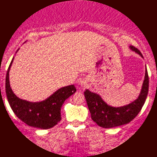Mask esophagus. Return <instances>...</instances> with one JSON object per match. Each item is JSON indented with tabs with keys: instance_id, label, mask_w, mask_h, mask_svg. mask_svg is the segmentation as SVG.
Segmentation results:
<instances>
[{
	"instance_id": "esophagus-1",
	"label": "esophagus",
	"mask_w": 157,
	"mask_h": 157,
	"mask_svg": "<svg viewBox=\"0 0 157 157\" xmlns=\"http://www.w3.org/2000/svg\"><path fill=\"white\" fill-rule=\"evenodd\" d=\"M86 84H87V82L85 80H81L80 81V82H79V85H80L81 87H85V85H86Z\"/></svg>"
}]
</instances>
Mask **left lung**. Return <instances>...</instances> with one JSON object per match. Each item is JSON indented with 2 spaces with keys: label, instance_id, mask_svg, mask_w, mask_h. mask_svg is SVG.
<instances>
[{
  "label": "left lung",
  "instance_id": "obj_1",
  "mask_svg": "<svg viewBox=\"0 0 157 157\" xmlns=\"http://www.w3.org/2000/svg\"><path fill=\"white\" fill-rule=\"evenodd\" d=\"M130 49L144 58L138 49L130 45ZM148 75L146 68V73L141 90L138 98L134 101L123 106L114 107L107 104L101 97L89 90L84 92L87 104L91 114V119L104 128H112L128 124L138 115L141 110L148 92Z\"/></svg>",
  "mask_w": 157,
  "mask_h": 157
}]
</instances>
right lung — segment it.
I'll list each match as a JSON object with an SVG mask.
<instances>
[{"label":"right lung","instance_id":"1","mask_svg":"<svg viewBox=\"0 0 157 157\" xmlns=\"http://www.w3.org/2000/svg\"><path fill=\"white\" fill-rule=\"evenodd\" d=\"M19 50V48L17 51ZM13 59L11 61L6 78V93L11 109L18 118L27 125L43 130L54 127L61 120V108L65 100L76 92L74 85L59 88L42 101L31 102L19 98L13 93L10 86L9 71Z\"/></svg>","mask_w":157,"mask_h":157}]
</instances>
